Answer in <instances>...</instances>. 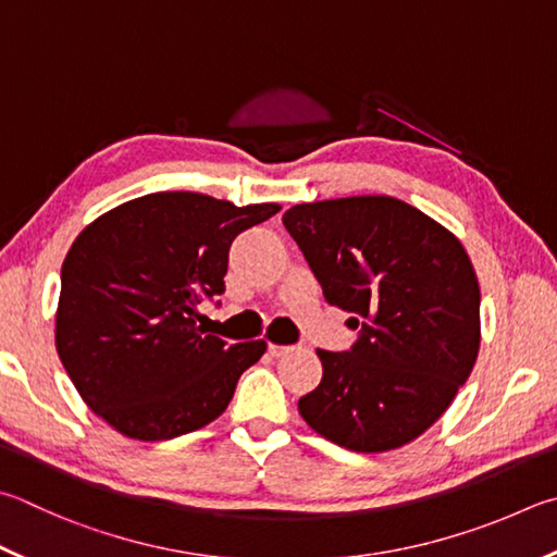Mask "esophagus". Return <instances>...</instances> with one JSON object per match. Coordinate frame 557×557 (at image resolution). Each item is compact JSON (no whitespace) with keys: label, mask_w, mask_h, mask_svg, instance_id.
I'll list each match as a JSON object with an SVG mask.
<instances>
[{"label":"esophagus","mask_w":557,"mask_h":557,"mask_svg":"<svg viewBox=\"0 0 557 557\" xmlns=\"http://www.w3.org/2000/svg\"><path fill=\"white\" fill-rule=\"evenodd\" d=\"M289 350H292V346H277V343H270V346H268V352L272 358L285 356V352H289Z\"/></svg>","instance_id":"esophagus-1"}]
</instances>
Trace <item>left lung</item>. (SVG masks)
<instances>
[{
    "mask_svg": "<svg viewBox=\"0 0 557 557\" xmlns=\"http://www.w3.org/2000/svg\"><path fill=\"white\" fill-rule=\"evenodd\" d=\"M282 224L356 343L317 350L309 426L356 453L394 450L441 419L480 350V285L462 244L417 207L368 195L311 201Z\"/></svg>",
    "mask_w": 557,
    "mask_h": 557,
    "instance_id": "8db88e82",
    "label": "left lung"
}]
</instances>
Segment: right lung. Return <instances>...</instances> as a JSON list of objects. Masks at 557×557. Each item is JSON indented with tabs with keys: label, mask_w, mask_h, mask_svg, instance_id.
Instances as JSON below:
<instances>
[{
	"label": "right lung",
	"mask_w": 557,
	"mask_h": 557,
	"mask_svg": "<svg viewBox=\"0 0 557 557\" xmlns=\"http://www.w3.org/2000/svg\"><path fill=\"white\" fill-rule=\"evenodd\" d=\"M277 211L153 191L75 238L60 270L55 348L97 417L128 438L170 441L224 413L238 377L268 346L211 336L197 323V305L224 295L240 231Z\"/></svg>",
	"instance_id": "obj_1"
}]
</instances>
